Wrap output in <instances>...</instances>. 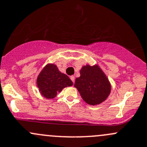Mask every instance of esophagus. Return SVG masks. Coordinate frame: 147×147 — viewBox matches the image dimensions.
<instances>
[{"mask_svg": "<svg viewBox=\"0 0 147 147\" xmlns=\"http://www.w3.org/2000/svg\"><path fill=\"white\" fill-rule=\"evenodd\" d=\"M70 78H71V80L72 81V82H73L74 84V82H75V77H74V76H71L70 77Z\"/></svg>", "mask_w": 147, "mask_h": 147, "instance_id": "esophagus-1", "label": "esophagus"}]
</instances>
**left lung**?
<instances>
[{
  "mask_svg": "<svg viewBox=\"0 0 147 147\" xmlns=\"http://www.w3.org/2000/svg\"><path fill=\"white\" fill-rule=\"evenodd\" d=\"M80 74V77L76 78L74 86L85 102L96 105L105 100L110 93L111 86L99 66L86 65L83 66Z\"/></svg>",
  "mask_w": 147,
  "mask_h": 147,
  "instance_id": "obj_1",
  "label": "left lung"
}]
</instances>
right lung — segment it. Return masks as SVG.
I'll return each mask as SVG.
<instances>
[{
    "instance_id": "1",
    "label": "right lung",
    "mask_w": 147,
    "mask_h": 147,
    "mask_svg": "<svg viewBox=\"0 0 147 147\" xmlns=\"http://www.w3.org/2000/svg\"><path fill=\"white\" fill-rule=\"evenodd\" d=\"M41 94L46 98H54L63 88L71 86L73 82L67 75L61 73L54 64H48L41 71L37 80Z\"/></svg>"
}]
</instances>
